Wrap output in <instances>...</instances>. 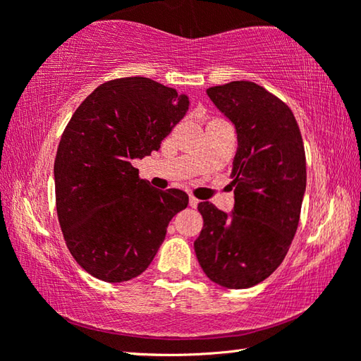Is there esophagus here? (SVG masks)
Segmentation results:
<instances>
[{"mask_svg":"<svg viewBox=\"0 0 361 361\" xmlns=\"http://www.w3.org/2000/svg\"><path fill=\"white\" fill-rule=\"evenodd\" d=\"M199 205V199H195L194 195H189V207H192V209H195V207Z\"/></svg>","mask_w":361,"mask_h":361,"instance_id":"1","label":"esophagus"}]
</instances>
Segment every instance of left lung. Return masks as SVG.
<instances>
[{"instance_id":"8db88e82","label":"left lung","mask_w":361,"mask_h":361,"mask_svg":"<svg viewBox=\"0 0 361 361\" xmlns=\"http://www.w3.org/2000/svg\"><path fill=\"white\" fill-rule=\"evenodd\" d=\"M234 122L232 215L212 202L197 210L204 228L194 242L205 276L224 288H250L282 264L296 234L305 191V151L295 114L261 85L232 81L207 89Z\"/></svg>"}]
</instances>
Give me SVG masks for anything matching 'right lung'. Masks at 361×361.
Segmentation results:
<instances>
[{
    "label": "right lung",
    "mask_w": 361,
    "mask_h": 361,
    "mask_svg": "<svg viewBox=\"0 0 361 361\" xmlns=\"http://www.w3.org/2000/svg\"><path fill=\"white\" fill-rule=\"evenodd\" d=\"M188 106L175 89L133 76L100 84L73 113L54 162L56 205L66 247L90 276H140L188 207L186 192L157 191L132 166L161 148Z\"/></svg>",
    "instance_id": "right-lung-1"
}]
</instances>
